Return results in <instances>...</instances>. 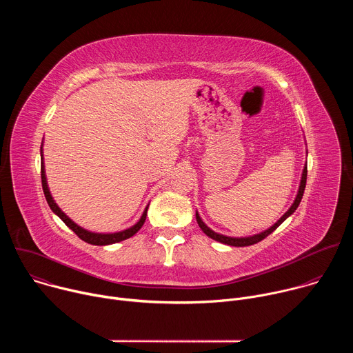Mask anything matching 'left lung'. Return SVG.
Segmentation results:
<instances>
[{"mask_svg": "<svg viewBox=\"0 0 353 353\" xmlns=\"http://www.w3.org/2000/svg\"><path fill=\"white\" fill-rule=\"evenodd\" d=\"M306 180H307V165H305V169H303V173H301V179H300V185H299V191H297V195L293 201L292 207L279 218V221L276 223H274L270 229L261 232V233H257V234H253V236H248V237H229V236H225V234H219L216 232H214L212 229H210L204 222L203 219H201L199 214L195 212V219H196V223L198 226L201 228V230H203L208 237L219 241V243H223V244H228V245H234V247H245V245H251V244H256L259 241H261L263 239H265L268 234H271L286 218H289L294 211L296 208L299 207L301 198H303V192H305V188H306Z\"/></svg>", "mask_w": 353, "mask_h": 353, "instance_id": "obj_1", "label": "left lung"}]
</instances>
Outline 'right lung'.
Segmentation results:
<instances>
[{"label": "right lung", "instance_id": "1", "mask_svg": "<svg viewBox=\"0 0 353 353\" xmlns=\"http://www.w3.org/2000/svg\"><path fill=\"white\" fill-rule=\"evenodd\" d=\"M41 148H43V143H41ZM40 157H41V187H43V192H44V196L47 199V204L48 207L52 208V211L79 237L82 239L83 241L89 243V244H93V245H108V244H114V243H119V241H123L125 239H130L131 236H134L141 228L142 225L145 223V219H146V212H148V207L145 208L141 219L131 228L125 229V230H121V232H116V233H94V232H89L83 228H81L79 225H77L74 221H71L61 210L60 207L56 204V201L53 199L52 194H50V190H48V185H47V179H46V172H44V162H43V149H40Z\"/></svg>", "mask_w": 353, "mask_h": 353}]
</instances>
